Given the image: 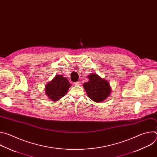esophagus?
<instances>
[{
    "mask_svg": "<svg viewBox=\"0 0 157 157\" xmlns=\"http://www.w3.org/2000/svg\"><path fill=\"white\" fill-rule=\"evenodd\" d=\"M74 84L76 85V86H79V85L81 84V82H80L79 81H77V82H75L74 83Z\"/></svg>",
    "mask_w": 157,
    "mask_h": 157,
    "instance_id": "obj_1",
    "label": "esophagus"
}]
</instances>
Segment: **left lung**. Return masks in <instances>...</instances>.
Here are the masks:
<instances>
[{
    "label": "left lung",
    "mask_w": 157,
    "mask_h": 157,
    "mask_svg": "<svg viewBox=\"0 0 157 157\" xmlns=\"http://www.w3.org/2000/svg\"><path fill=\"white\" fill-rule=\"evenodd\" d=\"M89 81L82 84L88 97L94 102H99L110 96L112 89L108 81L102 78L96 73L87 76Z\"/></svg>",
    "instance_id": "obj_1"
}]
</instances>
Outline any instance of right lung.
<instances>
[{"label":"right lung","instance_id":"1","mask_svg":"<svg viewBox=\"0 0 157 157\" xmlns=\"http://www.w3.org/2000/svg\"><path fill=\"white\" fill-rule=\"evenodd\" d=\"M71 86L68 79L63 75H57L46 84L44 93L51 101L55 102L64 97Z\"/></svg>","mask_w":157,"mask_h":157}]
</instances>
